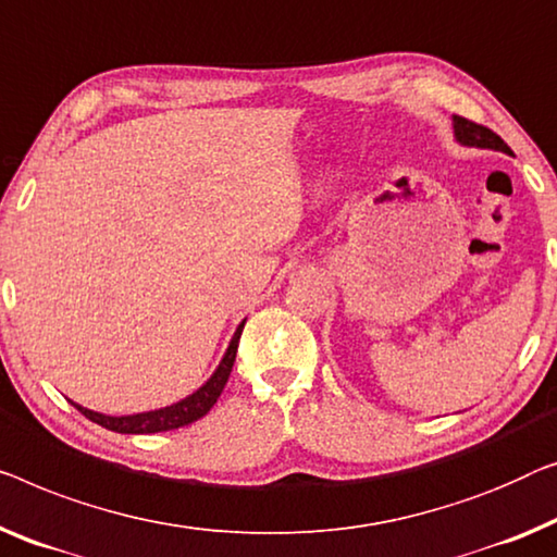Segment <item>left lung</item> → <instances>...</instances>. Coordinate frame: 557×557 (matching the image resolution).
<instances>
[{
	"label": "left lung",
	"mask_w": 557,
	"mask_h": 557,
	"mask_svg": "<svg viewBox=\"0 0 557 557\" xmlns=\"http://www.w3.org/2000/svg\"><path fill=\"white\" fill-rule=\"evenodd\" d=\"M453 127H455L457 143L470 145V148H487V150H499V152H507V156H512V150L507 148V143L485 125H478L467 117L453 115Z\"/></svg>",
	"instance_id": "8db88e82"
}]
</instances>
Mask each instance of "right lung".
Masks as SVG:
<instances>
[{
    "mask_svg": "<svg viewBox=\"0 0 557 557\" xmlns=\"http://www.w3.org/2000/svg\"><path fill=\"white\" fill-rule=\"evenodd\" d=\"M244 324H246V319L238 324L236 334H233L228 349H225L221 364L213 372V376L208 379V382L200 386V389L188 394V397L181 399V401H175V405H171V407L152 409V412H140V414L110 417V414H100V412H92V409L79 407V405H75V401H72V405H75L79 412L90 419V422L100 424L110 432H120V434H156V432L178 430V426L198 422L200 417H206L208 412H211V407L221 397L225 382H228L233 361H236L238 338H240V332H244Z\"/></svg>",
    "mask_w": 557,
    "mask_h": 557,
    "instance_id": "obj_1",
    "label": "right lung"
}]
</instances>
